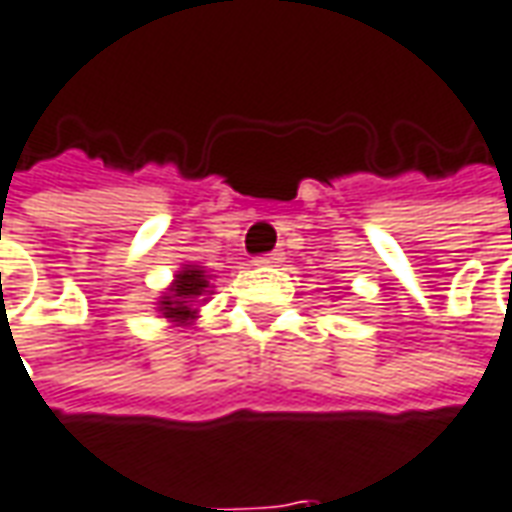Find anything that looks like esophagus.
<instances>
[{
  "instance_id": "34e87169",
  "label": "esophagus",
  "mask_w": 512,
  "mask_h": 512,
  "mask_svg": "<svg viewBox=\"0 0 512 512\" xmlns=\"http://www.w3.org/2000/svg\"><path fill=\"white\" fill-rule=\"evenodd\" d=\"M281 259H284V253H281V250H270V253H262V256H256V264H262V267H276Z\"/></svg>"
}]
</instances>
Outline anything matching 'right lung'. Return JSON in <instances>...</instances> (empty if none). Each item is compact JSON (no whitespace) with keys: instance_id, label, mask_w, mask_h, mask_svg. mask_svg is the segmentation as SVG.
<instances>
[{"instance_id":"add662e5","label":"right lung","mask_w":512,"mask_h":512,"mask_svg":"<svg viewBox=\"0 0 512 512\" xmlns=\"http://www.w3.org/2000/svg\"><path fill=\"white\" fill-rule=\"evenodd\" d=\"M209 292V276L200 270V267H186L181 270L178 276H175V284H172V290L169 295L161 298L158 303V312L169 320H175V323H189L192 317H195V301L200 295H206Z\"/></svg>"}]
</instances>
